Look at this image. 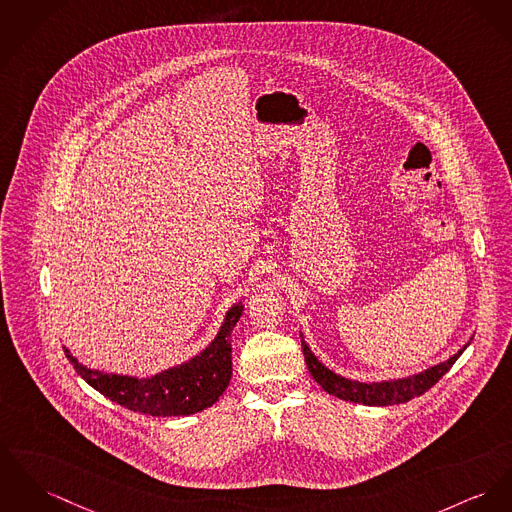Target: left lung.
Wrapping results in <instances>:
<instances>
[{
	"instance_id": "left-lung-1",
	"label": "left lung",
	"mask_w": 512,
	"mask_h": 512,
	"mask_svg": "<svg viewBox=\"0 0 512 512\" xmlns=\"http://www.w3.org/2000/svg\"><path fill=\"white\" fill-rule=\"evenodd\" d=\"M301 345L305 353V363L312 378L332 396L353 402V404H363V406H394V404H404L411 398H417L425 394L431 386H435L443 378L448 369L456 363V359L464 353L468 343L452 355L448 361L439 363L427 371H421L417 375L406 376V378H394V380H382V382H359L351 380L345 376L336 375L328 367H324L316 355L310 351L303 336H301Z\"/></svg>"
}]
</instances>
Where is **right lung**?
<instances>
[{
  "label": "right lung",
  "instance_id": "add662e5",
  "mask_svg": "<svg viewBox=\"0 0 512 512\" xmlns=\"http://www.w3.org/2000/svg\"><path fill=\"white\" fill-rule=\"evenodd\" d=\"M242 310V303L229 308L215 340L200 355L147 378L89 369L81 365L69 349L64 347V351L77 375L120 406L155 417L192 415L213 406L229 386L233 375L231 332L237 326Z\"/></svg>",
  "mask_w": 512,
  "mask_h": 512
}]
</instances>
